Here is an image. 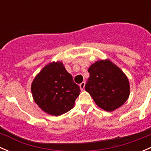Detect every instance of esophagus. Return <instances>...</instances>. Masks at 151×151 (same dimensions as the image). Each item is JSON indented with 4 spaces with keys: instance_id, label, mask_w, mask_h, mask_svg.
Listing matches in <instances>:
<instances>
[{
    "instance_id": "1",
    "label": "esophagus",
    "mask_w": 151,
    "mask_h": 151,
    "mask_svg": "<svg viewBox=\"0 0 151 151\" xmlns=\"http://www.w3.org/2000/svg\"><path fill=\"white\" fill-rule=\"evenodd\" d=\"M85 82H83L82 83H80V89L82 90V91H83L85 88Z\"/></svg>"
}]
</instances>
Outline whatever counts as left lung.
<instances>
[{
  "mask_svg": "<svg viewBox=\"0 0 151 151\" xmlns=\"http://www.w3.org/2000/svg\"><path fill=\"white\" fill-rule=\"evenodd\" d=\"M90 77L85 86L95 103L106 111H113L129 96V80L110 60H99L88 68Z\"/></svg>",
  "mask_w": 151,
  "mask_h": 151,
  "instance_id": "8db88e82",
  "label": "left lung"
}]
</instances>
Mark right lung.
I'll list each match as a JSON object with an SVG mask.
<instances>
[{
	"instance_id": "obj_1",
	"label": "right lung",
	"mask_w": 151,
	"mask_h": 151,
	"mask_svg": "<svg viewBox=\"0 0 151 151\" xmlns=\"http://www.w3.org/2000/svg\"><path fill=\"white\" fill-rule=\"evenodd\" d=\"M31 92L35 102L42 110L58 116L72 109L80 89L63 63L53 62L36 75Z\"/></svg>"
}]
</instances>
